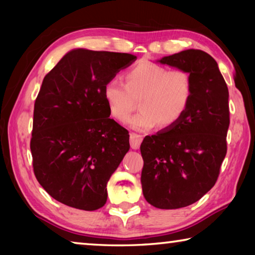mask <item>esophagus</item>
<instances>
[{
	"mask_svg": "<svg viewBox=\"0 0 255 255\" xmlns=\"http://www.w3.org/2000/svg\"><path fill=\"white\" fill-rule=\"evenodd\" d=\"M129 140H130V146L132 149H138L140 146V143L143 141V136L138 135V133L131 132L130 137H129Z\"/></svg>",
	"mask_w": 255,
	"mask_h": 255,
	"instance_id": "1",
	"label": "esophagus"
}]
</instances>
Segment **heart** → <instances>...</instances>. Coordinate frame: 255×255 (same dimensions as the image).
<instances>
[{
  "label": "heart",
  "instance_id": "obj_1",
  "mask_svg": "<svg viewBox=\"0 0 255 255\" xmlns=\"http://www.w3.org/2000/svg\"><path fill=\"white\" fill-rule=\"evenodd\" d=\"M125 85L110 80L103 86V98L109 114L119 123L126 124L139 101L140 112L131 120V128L146 131L159 124L170 128L183 117L192 99L193 88L189 73L167 71L165 67L143 62L125 75Z\"/></svg>",
  "mask_w": 255,
  "mask_h": 255
}]
</instances>
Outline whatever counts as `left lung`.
<instances>
[{
    "instance_id": "8db88e82",
    "label": "left lung",
    "mask_w": 255,
    "mask_h": 255,
    "mask_svg": "<svg viewBox=\"0 0 255 255\" xmlns=\"http://www.w3.org/2000/svg\"><path fill=\"white\" fill-rule=\"evenodd\" d=\"M189 73L192 99L178 124L146 136L141 188L146 201L159 209L195 204L214 187L227 152L228 89L217 62L199 49L157 60Z\"/></svg>"
}]
</instances>
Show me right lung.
I'll list each match as a JSON object with an SVG mask.
<instances>
[{
	"label": "right lung",
	"instance_id": "obj_1",
	"mask_svg": "<svg viewBox=\"0 0 255 255\" xmlns=\"http://www.w3.org/2000/svg\"><path fill=\"white\" fill-rule=\"evenodd\" d=\"M136 56L73 49L45 76L34 102L30 149L38 182L62 204L96 210L129 150V132L110 119L103 86Z\"/></svg>",
	"mask_w": 255,
	"mask_h": 255
}]
</instances>
